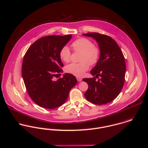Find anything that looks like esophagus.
<instances>
[{"label": "esophagus", "mask_w": 148, "mask_h": 148, "mask_svg": "<svg viewBox=\"0 0 148 148\" xmlns=\"http://www.w3.org/2000/svg\"><path fill=\"white\" fill-rule=\"evenodd\" d=\"M76 79H77V80L78 82H81V81L82 80V79L80 78V77H76Z\"/></svg>", "instance_id": "esophagus-1"}]
</instances>
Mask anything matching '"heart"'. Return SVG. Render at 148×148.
Here are the masks:
<instances>
[{
	"instance_id": "obj_1",
	"label": "heart",
	"mask_w": 148,
	"mask_h": 148,
	"mask_svg": "<svg viewBox=\"0 0 148 148\" xmlns=\"http://www.w3.org/2000/svg\"><path fill=\"white\" fill-rule=\"evenodd\" d=\"M75 51L82 52L79 63H71L65 66V71L68 73L72 74L77 77H82L88 69L89 64L91 65L96 64L100 57L99 49L94 45V43L89 39L80 38L75 40L72 44ZM61 60L68 62L71 60V51L69 47L65 45L60 51Z\"/></svg>"
}]
</instances>
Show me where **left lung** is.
Listing matches in <instances>:
<instances>
[{"instance_id": "1", "label": "left lung", "mask_w": 148, "mask_h": 148, "mask_svg": "<svg viewBox=\"0 0 148 148\" xmlns=\"http://www.w3.org/2000/svg\"><path fill=\"white\" fill-rule=\"evenodd\" d=\"M91 37L98 44L100 57L90 71L92 78H84L88 88L86 98L96 105L109 103L120 94L125 80V63L123 54L117 43L110 36L96 32L83 34ZM100 78L98 81L96 78Z\"/></svg>"}]
</instances>
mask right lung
I'll return each mask as SVG.
<instances>
[{
  "mask_svg": "<svg viewBox=\"0 0 148 148\" xmlns=\"http://www.w3.org/2000/svg\"><path fill=\"white\" fill-rule=\"evenodd\" d=\"M71 38L72 35L42 37L24 56L22 75L26 89L34 102L42 108L52 109L64 104L70 90L77 83L75 76L69 73L54 80L64 66L60 51Z\"/></svg>",
  "mask_w": 148,
  "mask_h": 148,
  "instance_id": "add662e5",
  "label": "right lung"
}]
</instances>
